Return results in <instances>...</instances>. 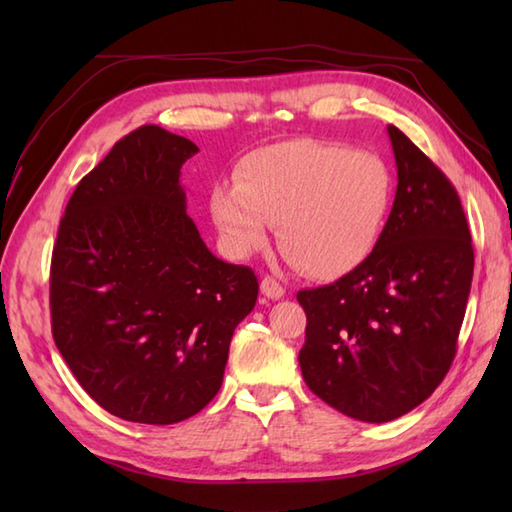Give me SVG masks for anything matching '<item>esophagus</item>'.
I'll return each instance as SVG.
<instances>
[{
	"label": "esophagus",
	"mask_w": 512,
	"mask_h": 512,
	"mask_svg": "<svg viewBox=\"0 0 512 512\" xmlns=\"http://www.w3.org/2000/svg\"><path fill=\"white\" fill-rule=\"evenodd\" d=\"M259 290H262V295L264 297H268V299H281L286 295V290H284V286L279 284L277 279H273V277H264L262 279V284H259Z\"/></svg>",
	"instance_id": "esophagus-1"
}]
</instances>
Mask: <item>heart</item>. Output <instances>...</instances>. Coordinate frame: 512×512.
<instances>
[{
	"instance_id": "obj_1",
	"label": "heart",
	"mask_w": 512,
	"mask_h": 512,
	"mask_svg": "<svg viewBox=\"0 0 512 512\" xmlns=\"http://www.w3.org/2000/svg\"><path fill=\"white\" fill-rule=\"evenodd\" d=\"M391 202V173L369 151L299 138L250 151L235 184H215L211 220L224 253L246 259L268 242L319 279L350 273L372 253Z\"/></svg>"
}]
</instances>
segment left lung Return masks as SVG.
<instances>
[{
  "instance_id": "1",
  "label": "left lung",
  "mask_w": 512,
  "mask_h": 512,
  "mask_svg": "<svg viewBox=\"0 0 512 512\" xmlns=\"http://www.w3.org/2000/svg\"><path fill=\"white\" fill-rule=\"evenodd\" d=\"M398 187L365 262L330 286L301 290L306 385L336 411L389 422L447 376L473 281V246L447 176L387 125Z\"/></svg>"
}]
</instances>
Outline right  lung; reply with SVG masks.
<instances>
[{"label": "right lung", "mask_w": 512, "mask_h": 512, "mask_svg": "<svg viewBox=\"0 0 512 512\" xmlns=\"http://www.w3.org/2000/svg\"><path fill=\"white\" fill-rule=\"evenodd\" d=\"M198 151L158 125L118 140L76 184L52 250L54 343L129 422L173 424L209 405L257 301L253 270L217 259L187 215L180 169Z\"/></svg>", "instance_id": "obj_1"}]
</instances>
